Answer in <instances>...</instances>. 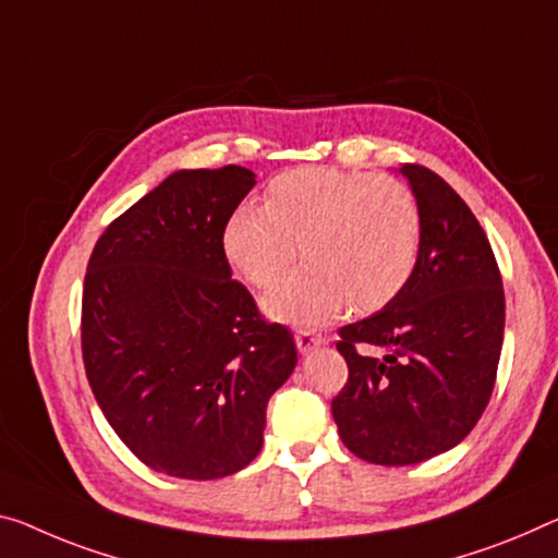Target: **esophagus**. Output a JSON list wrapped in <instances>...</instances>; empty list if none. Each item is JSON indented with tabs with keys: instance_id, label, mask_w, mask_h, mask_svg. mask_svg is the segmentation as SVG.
Returning <instances> with one entry per match:
<instances>
[{
	"instance_id": "34e87169",
	"label": "esophagus",
	"mask_w": 558,
	"mask_h": 558,
	"mask_svg": "<svg viewBox=\"0 0 558 558\" xmlns=\"http://www.w3.org/2000/svg\"><path fill=\"white\" fill-rule=\"evenodd\" d=\"M324 341H327V337H322V333H316V331H308V329L296 331V349L302 351V354L312 351L314 347H322Z\"/></svg>"
}]
</instances>
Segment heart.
Segmentation results:
<instances>
[{
	"label": "heart",
	"instance_id": "obj_1",
	"mask_svg": "<svg viewBox=\"0 0 558 558\" xmlns=\"http://www.w3.org/2000/svg\"><path fill=\"white\" fill-rule=\"evenodd\" d=\"M299 254L306 264L264 299L274 319L322 324L351 306L376 312L409 284L422 250V211L404 182L333 167L274 177L264 209L231 211L221 250L239 277L267 289Z\"/></svg>",
	"mask_w": 558,
	"mask_h": 558
}]
</instances>
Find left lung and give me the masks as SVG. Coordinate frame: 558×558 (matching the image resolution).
Wrapping results in <instances>:
<instances>
[{
  "label": "left lung",
  "mask_w": 558,
  "mask_h": 558,
  "mask_svg": "<svg viewBox=\"0 0 558 558\" xmlns=\"http://www.w3.org/2000/svg\"><path fill=\"white\" fill-rule=\"evenodd\" d=\"M422 211L404 291L339 329L349 379L331 399L341 441L384 466L449 451L492 399L504 341V284L486 231L439 174L401 165Z\"/></svg>",
  "instance_id": "8db88e82"
}]
</instances>
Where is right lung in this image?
<instances>
[{"label":"right lung","instance_id":"obj_1","mask_svg":"<svg viewBox=\"0 0 558 558\" xmlns=\"http://www.w3.org/2000/svg\"><path fill=\"white\" fill-rule=\"evenodd\" d=\"M250 169H192L111 221L82 289V359L107 422L161 474L229 476L259 453L269 397L296 366L284 324L231 279L221 231Z\"/></svg>","mask_w":558,"mask_h":558}]
</instances>
